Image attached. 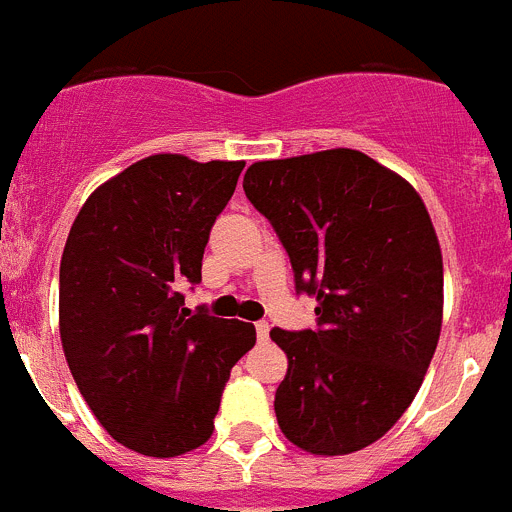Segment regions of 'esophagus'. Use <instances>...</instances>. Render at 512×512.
I'll use <instances>...</instances> for the list:
<instances>
[{
    "instance_id": "1",
    "label": "esophagus",
    "mask_w": 512,
    "mask_h": 512,
    "mask_svg": "<svg viewBox=\"0 0 512 512\" xmlns=\"http://www.w3.org/2000/svg\"><path fill=\"white\" fill-rule=\"evenodd\" d=\"M256 338H259V343L269 341V323H256Z\"/></svg>"
}]
</instances>
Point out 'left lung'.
I'll list each match as a JSON object with an SVG mask.
<instances>
[{
    "label": "left lung",
    "mask_w": 512,
    "mask_h": 512,
    "mask_svg": "<svg viewBox=\"0 0 512 512\" xmlns=\"http://www.w3.org/2000/svg\"><path fill=\"white\" fill-rule=\"evenodd\" d=\"M243 192L277 230L318 328L271 330L287 354L279 428L318 456L359 451L418 395L441 336L443 259L431 215L400 174L330 148L248 166Z\"/></svg>",
    "instance_id": "1"
}]
</instances>
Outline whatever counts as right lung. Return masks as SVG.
<instances>
[{"instance_id":"add662e5","label":"right lung","mask_w":512,"mask_h":512,"mask_svg":"<svg viewBox=\"0 0 512 512\" xmlns=\"http://www.w3.org/2000/svg\"><path fill=\"white\" fill-rule=\"evenodd\" d=\"M243 161L158 153L92 192L61 256L58 325L74 382L102 428L169 459L215 431L225 382L256 343L243 320L184 307Z\"/></svg>"}]
</instances>
